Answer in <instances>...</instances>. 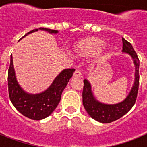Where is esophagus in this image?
<instances>
[{
	"label": "esophagus",
	"mask_w": 147,
	"mask_h": 147,
	"mask_svg": "<svg viewBox=\"0 0 147 147\" xmlns=\"http://www.w3.org/2000/svg\"><path fill=\"white\" fill-rule=\"evenodd\" d=\"M81 75V72L79 70H76L75 72L74 73V76H75V77H80Z\"/></svg>",
	"instance_id": "esophagus-1"
}]
</instances>
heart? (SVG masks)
<instances>
[{"instance_id":"b5f03b06","label":"heart","mask_w":147,"mask_h":147,"mask_svg":"<svg viewBox=\"0 0 147 147\" xmlns=\"http://www.w3.org/2000/svg\"><path fill=\"white\" fill-rule=\"evenodd\" d=\"M105 42L97 37H89L82 39L73 46L74 54L80 57H85L97 54L98 60L105 57L106 49L102 46Z\"/></svg>"}]
</instances>
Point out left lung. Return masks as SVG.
<instances>
[{
  "label": "left lung",
  "mask_w": 147,
  "mask_h": 147,
  "mask_svg": "<svg viewBox=\"0 0 147 147\" xmlns=\"http://www.w3.org/2000/svg\"><path fill=\"white\" fill-rule=\"evenodd\" d=\"M122 53L127 54L132 58L135 66V80L130 92L122 102L117 104H105L95 98L90 83L84 80L82 103L87 113L92 119L101 123H110L120 119L128 113L135 105L139 86L140 62L132 45L122 38Z\"/></svg>",
  "instance_id": "8db88e82"
}]
</instances>
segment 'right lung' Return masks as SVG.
Here are the masks:
<instances>
[{"instance_id":"add662e5","label":"right lung","mask_w":147,"mask_h":147,"mask_svg":"<svg viewBox=\"0 0 147 147\" xmlns=\"http://www.w3.org/2000/svg\"><path fill=\"white\" fill-rule=\"evenodd\" d=\"M38 30L49 34H57L58 31L46 28H39L32 30L22 38ZM21 38V39H22ZM20 39V40H21ZM75 71L74 68H68L61 71L43 92L29 93L25 91L19 85L13 65L12 55L10 59V65L8 71V88L9 98L15 108L26 117L33 120H42L54 112L61 99V95Z\"/></svg>"}]
</instances>
